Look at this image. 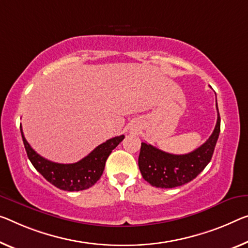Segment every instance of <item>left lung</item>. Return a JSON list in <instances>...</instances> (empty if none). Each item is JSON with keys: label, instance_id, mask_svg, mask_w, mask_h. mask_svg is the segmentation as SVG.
Here are the masks:
<instances>
[{"label": "left lung", "instance_id": "left-lung-1", "mask_svg": "<svg viewBox=\"0 0 248 248\" xmlns=\"http://www.w3.org/2000/svg\"><path fill=\"white\" fill-rule=\"evenodd\" d=\"M214 131L203 145L188 154L175 155L142 143L139 167L144 180L159 188H173L193 181L211 162L220 132V117L217 108Z\"/></svg>", "mask_w": 248, "mask_h": 248}]
</instances>
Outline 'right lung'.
Masks as SVG:
<instances>
[{"label": "right lung", "instance_id": "right-lung-1", "mask_svg": "<svg viewBox=\"0 0 248 248\" xmlns=\"http://www.w3.org/2000/svg\"><path fill=\"white\" fill-rule=\"evenodd\" d=\"M21 134L28 157L35 170L45 180L60 189L78 192L90 188L102 176L105 162L112 151L124 140V135L115 136L98 145L81 161L73 164H60L42 157L30 146L21 126Z\"/></svg>", "mask_w": 248, "mask_h": 248}]
</instances>
